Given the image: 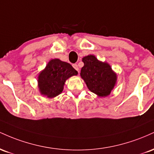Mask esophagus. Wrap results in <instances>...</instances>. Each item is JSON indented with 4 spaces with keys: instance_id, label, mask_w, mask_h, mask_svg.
<instances>
[{
    "instance_id": "1",
    "label": "esophagus",
    "mask_w": 154,
    "mask_h": 154,
    "mask_svg": "<svg viewBox=\"0 0 154 154\" xmlns=\"http://www.w3.org/2000/svg\"><path fill=\"white\" fill-rule=\"evenodd\" d=\"M72 66L74 67V69H75V70H77V71H79V68H78V66H77V64L75 63V64L72 65Z\"/></svg>"
}]
</instances>
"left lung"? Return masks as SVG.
<instances>
[{
	"instance_id": "left-lung-1",
	"label": "left lung",
	"mask_w": 154,
	"mask_h": 154,
	"mask_svg": "<svg viewBox=\"0 0 154 154\" xmlns=\"http://www.w3.org/2000/svg\"><path fill=\"white\" fill-rule=\"evenodd\" d=\"M84 66L80 75L88 89L99 96H107L115 85L116 75L107 63L98 61L93 55L82 59Z\"/></svg>"
}]
</instances>
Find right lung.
<instances>
[{
	"instance_id": "right-lung-1",
	"label": "right lung",
	"mask_w": 154,
	"mask_h": 154,
	"mask_svg": "<svg viewBox=\"0 0 154 154\" xmlns=\"http://www.w3.org/2000/svg\"><path fill=\"white\" fill-rule=\"evenodd\" d=\"M77 72L70 63L53 59L38 77V86L41 94L54 98L63 91L65 81L69 77L77 75Z\"/></svg>"
}]
</instances>
